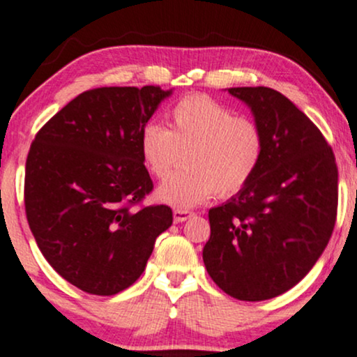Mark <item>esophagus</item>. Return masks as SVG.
Returning a JSON list of instances; mask_svg holds the SVG:
<instances>
[{"label":"esophagus","mask_w":357,"mask_h":357,"mask_svg":"<svg viewBox=\"0 0 357 357\" xmlns=\"http://www.w3.org/2000/svg\"><path fill=\"white\" fill-rule=\"evenodd\" d=\"M192 215H195V213L190 211V210H184V208H176L174 213H173L176 223H183V221H186L188 218H191Z\"/></svg>","instance_id":"1"}]
</instances>
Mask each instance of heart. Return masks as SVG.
<instances>
[{"instance_id": "1", "label": "heart", "mask_w": 357, "mask_h": 357, "mask_svg": "<svg viewBox=\"0 0 357 357\" xmlns=\"http://www.w3.org/2000/svg\"><path fill=\"white\" fill-rule=\"evenodd\" d=\"M149 173L166 179L159 202L178 208L202 204L213 195L227 198L248 186L265 155V134L255 119L235 116L206 96H191L171 109L169 129L147 122L139 137Z\"/></svg>"}]
</instances>
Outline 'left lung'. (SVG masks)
<instances>
[{"instance_id": "obj_1", "label": "left lung", "mask_w": 357, "mask_h": 357, "mask_svg": "<svg viewBox=\"0 0 357 357\" xmlns=\"http://www.w3.org/2000/svg\"><path fill=\"white\" fill-rule=\"evenodd\" d=\"M252 109L265 134L255 178L208 211L203 261L216 285L238 301L273 298L304 278L333 235L337 165L317 126L268 87L228 89Z\"/></svg>"}]
</instances>
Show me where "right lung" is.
<instances>
[{
  "instance_id": "add662e5",
  "label": "right lung",
  "mask_w": 357,
  "mask_h": 357,
  "mask_svg": "<svg viewBox=\"0 0 357 357\" xmlns=\"http://www.w3.org/2000/svg\"><path fill=\"white\" fill-rule=\"evenodd\" d=\"M173 90L100 87L80 93L31 142L24 211L55 272L92 296H114L141 277L154 241L173 225L166 204L132 210L153 191L142 127Z\"/></svg>"
}]
</instances>
